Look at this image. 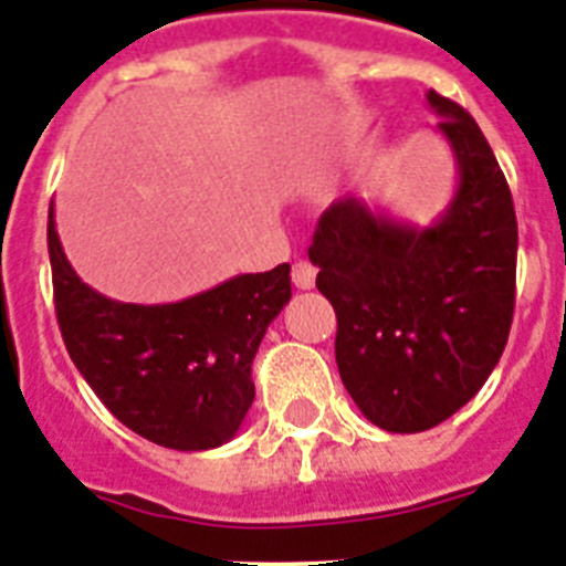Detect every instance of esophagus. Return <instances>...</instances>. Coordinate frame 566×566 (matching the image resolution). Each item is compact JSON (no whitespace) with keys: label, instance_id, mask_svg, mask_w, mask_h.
Segmentation results:
<instances>
[{"label":"esophagus","instance_id":"esophagus-1","mask_svg":"<svg viewBox=\"0 0 566 566\" xmlns=\"http://www.w3.org/2000/svg\"><path fill=\"white\" fill-rule=\"evenodd\" d=\"M315 277H317V269L308 263V260H297V263H294V272H292L294 286L312 289V286H315Z\"/></svg>","mask_w":566,"mask_h":566}]
</instances>
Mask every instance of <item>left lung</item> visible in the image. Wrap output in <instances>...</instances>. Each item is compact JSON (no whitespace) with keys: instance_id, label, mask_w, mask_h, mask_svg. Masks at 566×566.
Returning a JSON list of instances; mask_svg holds the SVG:
<instances>
[{"instance_id":"8db88e82","label":"left lung","mask_w":566,"mask_h":566,"mask_svg":"<svg viewBox=\"0 0 566 566\" xmlns=\"http://www.w3.org/2000/svg\"><path fill=\"white\" fill-rule=\"evenodd\" d=\"M455 154L452 202L427 229L340 197L323 211L308 260L335 306L346 392L375 427L423 432L470 403L501 360L515 308L513 195L475 119L427 94Z\"/></svg>"}]
</instances>
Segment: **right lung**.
I'll return each instance as SVG.
<instances>
[{"label": "right lung", "instance_id": "right-lung-1", "mask_svg": "<svg viewBox=\"0 0 566 566\" xmlns=\"http://www.w3.org/2000/svg\"><path fill=\"white\" fill-rule=\"evenodd\" d=\"M53 303L65 349L111 415L151 443H229L254 400L251 364L292 297V265L237 274L180 303H119L82 283L48 211Z\"/></svg>", "mask_w": 566, "mask_h": 566}]
</instances>
